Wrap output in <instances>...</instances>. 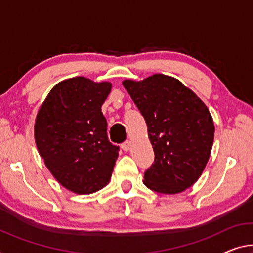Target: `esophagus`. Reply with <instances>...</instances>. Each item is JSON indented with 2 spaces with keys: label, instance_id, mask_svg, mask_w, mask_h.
Here are the masks:
<instances>
[{
  "label": "esophagus",
  "instance_id": "34e87169",
  "mask_svg": "<svg viewBox=\"0 0 253 253\" xmlns=\"http://www.w3.org/2000/svg\"><path fill=\"white\" fill-rule=\"evenodd\" d=\"M121 148L124 151H129L130 148H131V141H130V140H126V142H123L122 145H121Z\"/></svg>",
  "mask_w": 253,
  "mask_h": 253
}]
</instances>
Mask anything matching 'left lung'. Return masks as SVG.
<instances>
[{"mask_svg":"<svg viewBox=\"0 0 253 253\" xmlns=\"http://www.w3.org/2000/svg\"><path fill=\"white\" fill-rule=\"evenodd\" d=\"M122 84L145 118L155 153L143 184L165 194L192 186L212 148L215 126L207 106L181 81L162 73Z\"/></svg>","mask_w":253,"mask_h":253,"instance_id":"left-lung-1","label":"left lung"}]
</instances>
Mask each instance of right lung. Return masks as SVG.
Returning <instances> with one entry per match:
<instances>
[{
	"label": "right lung",
	"mask_w": 253,
	"mask_h": 253,
	"mask_svg": "<svg viewBox=\"0 0 253 253\" xmlns=\"http://www.w3.org/2000/svg\"><path fill=\"white\" fill-rule=\"evenodd\" d=\"M108 81L75 77L55 84L38 111L35 141L52 175L78 194L94 193L111 180L119 147L107 138L102 105Z\"/></svg>",
	"instance_id": "obj_1"
}]
</instances>
